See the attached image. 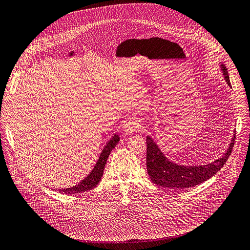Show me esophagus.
<instances>
[{"mask_svg":"<svg viewBox=\"0 0 250 250\" xmlns=\"http://www.w3.org/2000/svg\"><path fill=\"white\" fill-rule=\"evenodd\" d=\"M141 128H142V125L140 124L139 121H135V120H129L125 125V130L127 133L135 132V131L140 130Z\"/></svg>","mask_w":250,"mask_h":250,"instance_id":"1","label":"esophagus"}]
</instances>
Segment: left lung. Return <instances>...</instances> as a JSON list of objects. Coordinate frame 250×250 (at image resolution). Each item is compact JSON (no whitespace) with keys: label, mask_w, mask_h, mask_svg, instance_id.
<instances>
[{"label":"left lung","mask_w":250,"mask_h":250,"mask_svg":"<svg viewBox=\"0 0 250 250\" xmlns=\"http://www.w3.org/2000/svg\"><path fill=\"white\" fill-rule=\"evenodd\" d=\"M226 83L230 84L228 69L221 64ZM235 141V133L224 155L209 165L186 167L171 163L157 147L152 139L146 137V168L152 183L165 188H188L204 183L213 176L229 160Z\"/></svg>","instance_id":"1"}]
</instances>
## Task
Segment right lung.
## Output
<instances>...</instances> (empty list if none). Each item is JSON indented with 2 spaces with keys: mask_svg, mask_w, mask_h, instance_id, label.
<instances>
[{
  "mask_svg": "<svg viewBox=\"0 0 250 250\" xmlns=\"http://www.w3.org/2000/svg\"><path fill=\"white\" fill-rule=\"evenodd\" d=\"M119 142H120L119 134L113 135L111 140L107 143V145L103 149L99 161H98L96 167H94V169L92 170V172H90L83 181H81L78 186H75L71 188L60 189V192L66 193V194H75V193H80V192L87 191V190L95 188L99 185L100 180L102 179L104 166H105V163L107 161V157H108L110 151L113 149V147L118 145Z\"/></svg>",
  "mask_w": 250,
  "mask_h": 250,
  "instance_id": "1",
  "label": "right lung"
}]
</instances>
